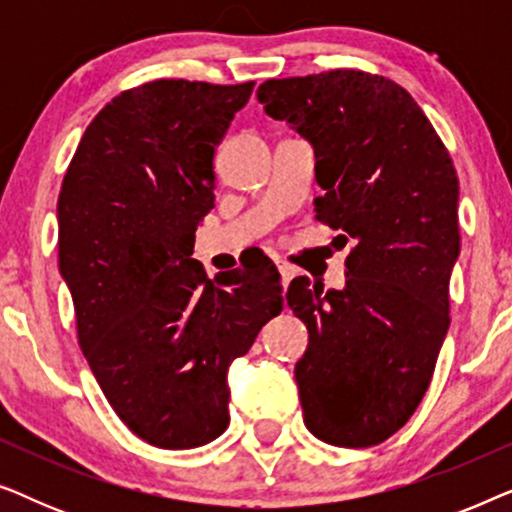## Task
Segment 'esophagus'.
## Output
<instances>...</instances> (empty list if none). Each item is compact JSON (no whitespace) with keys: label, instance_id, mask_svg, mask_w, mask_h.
Returning <instances> with one entry per match:
<instances>
[{"label":"esophagus","instance_id":"esophagus-1","mask_svg":"<svg viewBox=\"0 0 512 512\" xmlns=\"http://www.w3.org/2000/svg\"><path fill=\"white\" fill-rule=\"evenodd\" d=\"M275 265H277V270H279V275H282V284L286 286L291 282L293 277H296V268H293V265L289 263V261H284V258H275Z\"/></svg>","mask_w":512,"mask_h":512}]
</instances>
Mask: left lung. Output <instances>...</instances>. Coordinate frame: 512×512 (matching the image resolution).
I'll list each match as a JSON object with an SVG mask.
<instances>
[{
	"label": "left lung",
	"mask_w": 512,
	"mask_h": 512,
	"mask_svg": "<svg viewBox=\"0 0 512 512\" xmlns=\"http://www.w3.org/2000/svg\"><path fill=\"white\" fill-rule=\"evenodd\" d=\"M258 102L317 151V221L352 240L347 286L296 277L286 303L310 333L296 363L305 426L338 447H373L429 389L450 328L459 179L408 90L361 69L268 79Z\"/></svg>",
	"instance_id": "obj_1"
}]
</instances>
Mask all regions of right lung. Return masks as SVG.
<instances>
[{
  "mask_svg": "<svg viewBox=\"0 0 512 512\" xmlns=\"http://www.w3.org/2000/svg\"><path fill=\"white\" fill-rule=\"evenodd\" d=\"M254 81L156 79L83 132L58 198L76 338L121 422L163 450L228 429V366L282 312L275 265L207 277L191 258L214 207V151Z\"/></svg>",
  "mask_w": 512,
  "mask_h": 512,
  "instance_id": "add662e5",
  "label": "right lung"
}]
</instances>
